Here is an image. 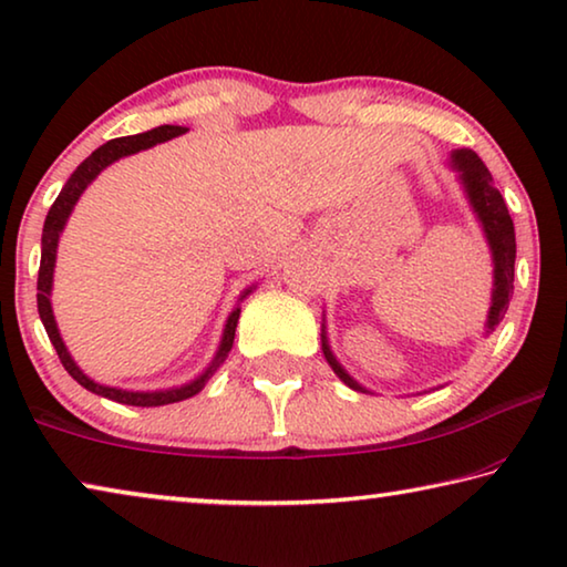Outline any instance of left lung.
I'll list each match as a JSON object with an SVG mask.
<instances>
[{
	"label": "left lung",
	"instance_id": "1",
	"mask_svg": "<svg viewBox=\"0 0 567 567\" xmlns=\"http://www.w3.org/2000/svg\"><path fill=\"white\" fill-rule=\"evenodd\" d=\"M451 167L458 172L461 185L466 189L468 203H472L492 248L494 289H492L489 317H486V334H489L504 319V313H507L512 291H515V256H517L515 223H512L509 210L507 205H504V197L499 195V189L494 187L489 169L484 167V162L478 159L472 150H456L451 154ZM321 350H324L327 362L332 364V370L339 374V380H342L344 385H350L352 390H360V393H368V390H364L357 380H352L350 374L344 372L342 364L334 360V354L327 344L324 327H321Z\"/></svg>",
	"mask_w": 567,
	"mask_h": 567
}]
</instances>
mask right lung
<instances>
[{
    "mask_svg": "<svg viewBox=\"0 0 567 567\" xmlns=\"http://www.w3.org/2000/svg\"><path fill=\"white\" fill-rule=\"evenodd\" d=\"M185 132H187L185 126H159V128H152V132H144V134H136V136L111 138V142L99 146V150H95L89 156V159H83L81 164H78V169L71 174V179H68L65 187L60 189V195L55 197V203H52L50 213L45 217V228H42V258H40V271H38V311H40L42 324H45V332L50 337V342H52V347H55V352L60 357V362H63V368L68 370V374H71L75 382H81L85 390H91V393H95V395L116 400V403H124V405L154 408V405L179 403V400H187V398L197 395L199 390L205 388V382L213 378V374L217 372V368H220V364L225 362V357H228V352H230L233 339H235V327H238V319H240V307H235L230 311L228 321H225L223 342H220V347H217V354H215V360L210 362V368H207L193 382H187V385L169 388V390H152V393H134V390L99 385V382H93L89 374H83V370L73 362L71 352L65 350L63 339H60L55 317H52L50 291H52V271H55L58 240H60V233H63L65 223H68V215L73 213L78 197L83 195V189L89 187L91 182L99 177L103 169L109 167V164L121 159V156L136 154V152H142V150H150V146H154V144L169 142V138L185 134ZM250 291H254V286L243 291L240 301L246 299Z\"/></svg>",
    "mask_w": 567,
    "mask_h": 567,
    "instance_id": "right-lung-1",
    "label": "right lung"
}]
</instances>
